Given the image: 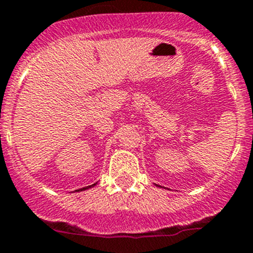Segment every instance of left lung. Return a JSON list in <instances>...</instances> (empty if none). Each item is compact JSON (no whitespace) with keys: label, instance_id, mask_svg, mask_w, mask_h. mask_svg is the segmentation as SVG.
<instances>
[{"label":"left lung","instance_id":"8db88e82","mask_svg":"<svg viewBox=\"0 0 253 253\" xmlns=\"http://www.w3.org/2000/svg\"><path fill=\"white\" fill-rule=\"evenodd\" d=\"M156 186H160V185H156Z\"/></svg>","mask_w":253,"mask_h":253}]
</instances>
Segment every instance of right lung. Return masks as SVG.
<instances>
[{
    "label": "right lung",
    "instance_id": "right-lung-1",
    "mask_svg": "<svg viewBox=\"0 0 253 253\" xmlns=\"http://www.w3.org/2000/svg\"><path fill=\"white\" fill-rule=\"evenodd\" d=\"M95 184H97V183H95ZM95 184H93V185H89V186H85V188L78 189V190H76V192H83V190H87V189H89V188H93V186H94Z\"/></svg>",
    "mask_w": 253,
    "mask_h": 253
}]
</instances>
